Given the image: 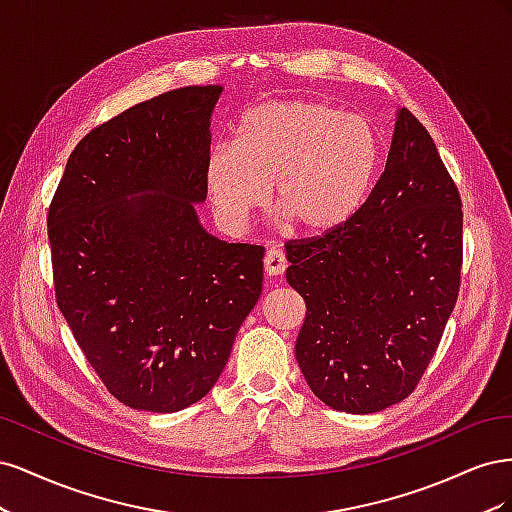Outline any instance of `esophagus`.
Returning <instances> with one entry per match:
<instances>
[{
	"mask_svg": "<svg viewBox=\"0 0 512 512\" xmlns=\"http://www.w3.org/2000/svg\"><path fill=\"white\" fill-rule=\"evenodd\" d=\"M286 267H288L286 256H284L280 250H269V252H267V256H265V273H267L269 277L282 275V273L286 271Z\"/></svg>",
	"mask_w": 512,
	"mask_h": 512,
	"instance_id": "esophagus-1",
	"label": "esophagus"
}]
</instances>
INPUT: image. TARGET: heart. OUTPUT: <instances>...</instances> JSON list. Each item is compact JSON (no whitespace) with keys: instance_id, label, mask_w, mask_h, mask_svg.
I'll use <instances>...</instances> for the list:
<instances>
[{"instance_id":"obj_1","label":"heart","mask_w":512,"mask_h":512,"mask_svg":"<svg viewBox=\"0 0 512 512\" xmlns=\"http://www.w3.org/2000/svg\"><path fill=\"white\" fill-rule=\"evenodd\" d=\"M382 141L374 123L314 98L250 108L235 143L207 158V190L222 222L245 224L267 200L305 235H324L359 211L376 181Z\"/></svg>"}]
</instances>
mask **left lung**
<instances>
[{
    "instance_id": "1",
    "label": "left lung",
    "mask_w": 512,
    "mask_h": 512,
    "mask_svg": "<svg viewBox=\"0 0 512 512\" xmlns=\"http://www.w3.org/2000/svg\"><path fill=\"white\" fill-rule=\"evenodd\" d=\"M286 256L307 307L294 354L314 395L350 414L406 399L453 314L463 262L459 190L408 108L363 207L331 232L288 241Z\"/></svg>"
}]
</instances>
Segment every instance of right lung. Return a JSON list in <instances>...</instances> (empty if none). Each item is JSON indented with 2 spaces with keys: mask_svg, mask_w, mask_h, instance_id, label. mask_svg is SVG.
Masks as SVG:
<instances>
[{
  "mask_svg": "<svg viewBox=\"0 0 512 512\" xmlns=\"http://www.w3.org/2000/svg\"><path fill=\"white\" fill-rule=\"evenodd\" d=\"M220 94L181 87L100 123L46 213L59 312L106 391L134 410L203 399L262 290L265 247L211 237L194 211Z\"/></svg>",
  "mask_w": 512,
  "mask_h": 512,
  "instance_id": "add662e5",
  "label": "right lung"
}]
</instances>
